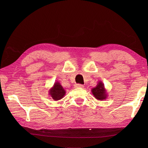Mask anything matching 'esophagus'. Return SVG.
<instances>
[{"mask_svg":"<svg viewBox=\"0 0 148 148\" xmlns=\"http://www.w3.org/2000/svg\"><path fill=\"white\" fill-rule=\"evenodd\" d=\"M75 87L76 88H83L84 86L83 84H76V85H75Z\"/></svg>","mask_w":148,"mask_h":148,"instance_id":"1","label":"esophagus"}]
</instances>
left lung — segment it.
<instances>
[{"label":"left lung","mask_w":148,"mask_h":148,"mask_svg":"<svg viewBox=\"0 0 148 148\" xmlns=\"http://www.w3.org/2000/svg\"><path fill=\"white\" fill-rule=\"evenodd\" d=\"M92 93L93 95L95 97V98L99 100H106L108 98V93L107 90L102 81H99L95 87L92 88Z\"/></svg>","instance_id":"8db88e82"}]
</instances>
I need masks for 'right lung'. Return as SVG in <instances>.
I'll return each instance as SVG.
<instances>
[{"label":"right lung","mask_w":148,"mask_h":148,"mask_svg":"<svg viewBox=\"0 0 148 148\" xmlns=\"http://www.w3.org/2000/svg\"><path fill=\"white\" fill-rule=\"evenodd\" d=\"M48 92L49 96L55 101H58V100L64 98L66 93L65 89L58 81H56L53 86L50 88Z\"/></svg>","instance_id":"add662e5"}]
</instances>
